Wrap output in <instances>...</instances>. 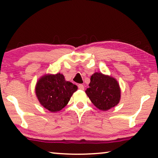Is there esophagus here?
<instances>
[{"label":"esophagus","mask_w":158,"mask_h":158,"mask_svg":"<svg viewBox=\"0 0 158 158\" xmlns=\"http://www.w3.org/2000/svg\"><path fill=\"white\" fill-rule=\"evenodd\" d=\"M78 88L80 90H84V85L83 84H79L78 85Z\"/></svg>","instance_id":"1"}]
</instances>
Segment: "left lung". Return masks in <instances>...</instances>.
<instances>
[{
	"label": "left lung",
	"instance_id": "obj_1",
	"mask_svg": "<svg viewBox=\"0 0 158 158\" xmlns=\"http://www.w3.org/2000/svg\"><path fill=\"white\" fill-rule=\"evenodd\" d=\"M85 93L93 105L102 111L116 106L121 99V89L116 79L101 73H95L90 77Z\"/></svg>",
	"mask_w": 158,
	"mask_h": 158
}]
</instances>
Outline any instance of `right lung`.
<instances>
[{
	"label": "right lung",
	"mask_w": 158,
	"mask_h": 158,
	"mask_svg": "<svg viewBox=\"0 0 158 158\" xmlns=\"http://www.w3.org/2000/svg\"><path fill=\"white\" fill-rule=\"evenodd\" d=\"M77 89L76 85L65 81L62 74H48L37 82L35 93L42 106L51 112H57L68 105Z\"/></svg>",
	"instance_id": "1"
}]
</instances>
